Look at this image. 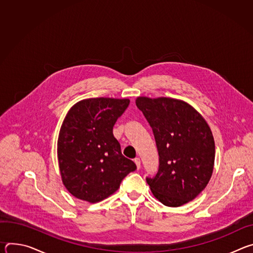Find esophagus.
I'll use <instances>...</instances> for the list:
<instances>
[{
	"label": "esophagus",
	"mask_w": 253,
	"mask_h": 253,
	"mask_svg": "<svg viewBox=\"0 0 253 253\" xmlns=\"http://www.w3.org/2000/svg\"><path fill=\"white\" fill-rule=\"evenodd\" d=\"M134 162H135V164H136V166H137V169L139 170V169H140V167H141V161H140V158H135V159H134Z\"/></svg>",
	"instance_id": "1"
}]
</instances>
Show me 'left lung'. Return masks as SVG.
Wrapping results in <instances>:
<instances>
[{
	"mask_svg": "<svg viewBox=\"0 0 253 253\" xmlns=\"http://www.w3.org/2000/svg\"><path fill=\"white\" fill-rule=\"evenodd\" d=\"M136 106L149 122L159 169L147 183L162 204L178 207L196 198L212 176L215 143L203 116L183 100L141 96Z\"/></svg>",
	"mask_w": 253,
	"mask_h": 253,
	"instance_id": "left-lung-1",
	"label": "left lung"
}]
</instances>
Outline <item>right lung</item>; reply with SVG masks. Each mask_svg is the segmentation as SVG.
Returning <instances> with one entry per match:
<instances>
[{
  "instance_id": "obj_1",
  "label": "right lung",
  "mask_w": 253,
  "mask_h": 253,
  "mask_svg": "<svg viewBox=\"0 0 253 253\" xmlns=\"http://www.w3.org/2000/svg\"><path fill=\"white\" fill-rule=\"evenodd\" d=\"M129 99L89 98L68 111L58 137L57 154L62 182L78 199L96 203L115 193L135 163L124 157L113 126Z\"/></svg>"
}]
</instances>
